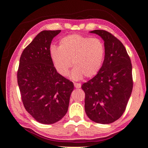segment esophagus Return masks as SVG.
<instances>
[{"label": "esophagus", "instance_id": "obj_1", "mask_svg": "<svg viewBox=\"0 0 148 148\" xmlns=\"http://www.w3.org/2000/svg\"><path fill=\"white\" fill-rule=\"evenodd\" d=\"M74 86H75V88L79 89V88H81L82 85H81V84H78V83H75Z\"/></svg>", "mask_w": 148, "mask_h": 148}]
</instances>
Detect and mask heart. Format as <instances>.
Masks as SVG:
<instances>
[{
    "instance_id": "b5f03b06",
    "label": "heart",
    "mask_w": 148,
    "mask_h": 148,
    "mask_svg": "<svg viewBox=\"0 0 148 148\" xmlns=\"http://www.w3.org/2000/svg\"><path fill=\"white\" fill-rule=\"evenodd\" d=\"M105 56V47L102 40L96 38L73 34L62 38L58 48L52 47L50 57L56 72L66 77L72 64L74 69L70 73L72 79L78 81L84 76L96 75L102 67Z\"/></svg>"
}]
</instances>
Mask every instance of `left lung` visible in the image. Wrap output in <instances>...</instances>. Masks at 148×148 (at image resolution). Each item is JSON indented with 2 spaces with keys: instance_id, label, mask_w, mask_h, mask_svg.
I'll use <instances>...</instances> for the list:
<instances>
[{
  "instance_id": "1",
  "label": "left lung",
  "mask_w": 148,
  "mask_h": 148,
  "mask_svg": "<svg viewBox=\"0 0 148 148\" xmlns=\"http://www.w3.org/2000/svg\"><path fill=\"white\" fill-rule=\"evenodd\" d=\"M90 32L104 40L105 56L100 71L82 86L86 94L85 110L95 123L110 124L122 116L130 98L132 64L120 40L104 30Z\"/></svg>"
}]
</instances>
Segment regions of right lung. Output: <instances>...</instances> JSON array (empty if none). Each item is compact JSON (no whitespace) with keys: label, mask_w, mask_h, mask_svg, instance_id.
<instances>
[{"label":"right lung","mask_w":148,"mask_h":148,"mask_svg":"<svg viewBox=\"0 0 148 148\" xmlns=\"http://www.w3.org/2000/svg\"><path fill=\"white\" fill-rule=\"evenodd\" d=\"M60 30H44L22 52L17 83L25 110L42 124L58 122L67 112L73 82L56 72L50 47Z\"/></svg>","instance_id":"right-lung-1"}]
</instances>
